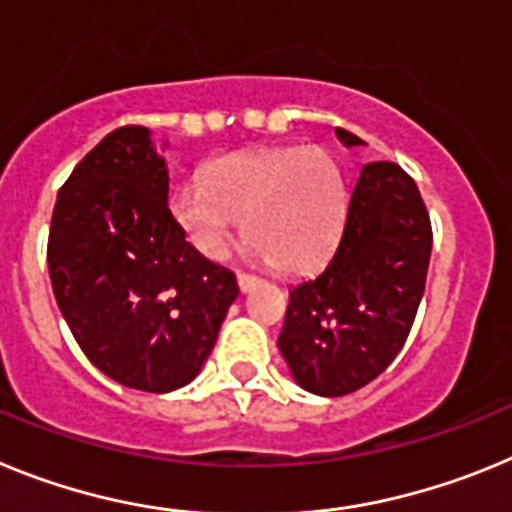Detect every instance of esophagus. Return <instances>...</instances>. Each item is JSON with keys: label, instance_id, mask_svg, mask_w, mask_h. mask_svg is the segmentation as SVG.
Here are the masks:
<instances>
[{"label": "esophagus", "instance_id": "esophagus-1", "mask_svg": "<svg viewBox=\"0 0 512 512\" xmlns=\"http://www.w3.org/2000/svg\"><path fill=\"white\" fill-rule=\"evenodd\" d=\"M259 284V279L253 277V274H243V271H238V287H241V292H248L251 287H256Z\"/></svg>", "mask_w": 512, "mask_h": 512}]
</instances>
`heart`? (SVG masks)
I'll list each match as a JSON object with an SVG mask.
<instances>
[{
  "instance_id": "obj_1",
  "label": "heart",
  "mask_w": 512,
  "mask_h": 512,
  "mask_svg": "<svg viewBox=\"0 0 512 512\" xmlns=\"http://www.w3.org/2000/svg\"><path fill=\"white\" fill-rule=\"evenodd\" d=\"M346 202L343 171L328 148L282 146L217 158L205 182L176 189L171 212L207 259L228 251L243 217L251 256L282 271H310L336 246Z\"/></svg>"
}]
</instances>
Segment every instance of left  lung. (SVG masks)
<instances>
[{
    "mask_svg": "<svg viewBox=\"0 0 512 512\" xmlns=\"http://www.w3.org/2000/svg\"><path fill=\"white\" fill-rule=\"evenodd\" d=\"M343 146L364 140L336 128ZM431 217L408 171L392 161L361 169L341 241L320 274L289 289L279 351L312 395L361 390L395 361L423 300Z\"/></svg>",
    "mask_w": 512,
    "mask_h": 512,
    "instance_id": "1",
    "label": "left lung"
}]
</instances>
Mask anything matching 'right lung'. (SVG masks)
I'll use <instances>...</instances> for the list:
<instances>
[{
    "label": "right lung",
    "mask_w": 512,
    "mask_h": 512,
    "mask_svg": "<svg viewBox=\"0 0 512 512\" xmlns=\"http://www.w3.org/2000/svg\"><path fill=\"white\" fill-rule=\"evenodd\" d=\"M166 202L151 130L125 125L71 171L48 233L53 295L84 356L156 395L200 374L238 297L233 271L189 246Z\"/></svg>",
    "instance_id": "right-lung-1"
}]
</instances>
